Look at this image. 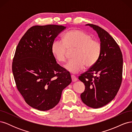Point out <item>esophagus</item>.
<instances>
[{"mask_svg":"<svg viewBox=\"0 0 132 132\" xmlns=\"http://www.w3.org/2000/svg\"><path fill=\"white\" fill-rule=\"evenodd\" d=\"M71 80H72V81L73 82H75L77 80V78L75 77V76H74V75H71Z\"/></svg>","mask_w":132,"mask_h":132,"instance_id":"1","label":"esophagus"}]
</instances>
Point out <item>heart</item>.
Segmentation results:
<instances>
[{"mask_svg":"<svg viewBox=\"0 0 132 132\" xmlns=\"http://www.w3.org/2000/svg\"><path fill=\"white\" fill-rule=\"evenodd\" d=\"M68 49H75L74 59L68 62L64 67L71 73H77L85 66L86 68H90L97 63L101 54L102 46L89 34L73 30L65 33L62 40L54 41L51 47L52 53L60 63L65 61Z\"/></svg>","mask_w":132,"mask_h":132,"instance_id":"b5f03b06","label":"heart"}]
</instances>
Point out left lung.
Returning a JSON list of instances; mask_svg holds the SVG:
<instances>
[{"mask_svg":"<svg viewBox=\"0 0 132 132\" xmlns=\"http://www.w3.org/2000/svg\"><path fill=\"white\" fill-rule=\"evenodd\" d=\"M100 38L102 52L97 63L79 79L85 86L82 101L94 109L105 106L114 98L122 81L123 56L117 43L104 29L89 23Z\"/></svg>","mask_w":132,"mask_h":132,"instance_id":"obj_1","label":"left lung"}]
</instances>
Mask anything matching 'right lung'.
Listing matches in <instances>:
<instances>
[{
    "label": "right lung",
    "instance_id": "add662e5",
    "mask_svg": "<svg viewBox=\"0 0 132 132\" xmlns=\"http://www.w3.org/2000/svg\"><path fill=\"white\" fill-rule=\"evenodd\" d=\"M65 28L34 26L16 48L12 63L16 86L27 104L39 111L56 106L63 90L71 82L70 73L57 63L51 51L55 38Z\"/></svg>",
    "mask_w": 132,
    "mask_h": 132
}]
</instances>
